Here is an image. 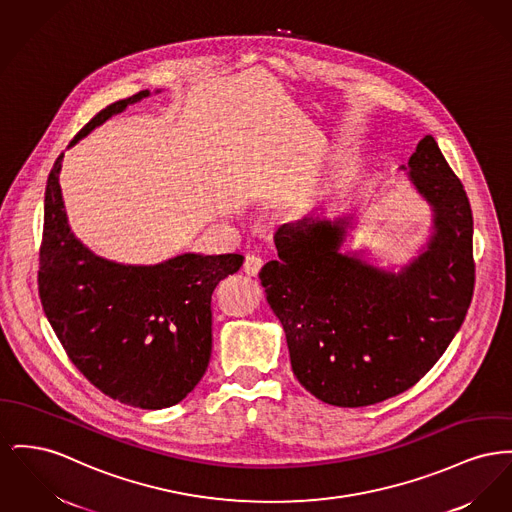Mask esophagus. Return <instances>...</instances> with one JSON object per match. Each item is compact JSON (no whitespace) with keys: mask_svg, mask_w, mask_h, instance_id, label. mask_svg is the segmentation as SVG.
Returning <instances> with one entry per match:
<instances>
[{"mask_svg":"<svg viewBox=\"0 0 512 512\" xmlns=\"http://www.w3.org/2000/svg\"><path fill=\"white\" fill-rule=\"evenodd\" d=\"M263 267V259L257 255H247L245 263H243V271L247 272L249 276H257Z\"/></svg>","mask_w":512,"mask_h":512,"instance_id":"1","label":"esophagus"}]
</instances>
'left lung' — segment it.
I'll return each instance as SVG.
<instances>
[{"instance_id":"8db88e82","label":"left lung","mask_w":512,"mask_h":512,"mask_svg":"<svg viewBox=\"0 0 512 512\" xmlns=\"http://www.w3.org/2000/svg\"><path fill=\"white\" fill-rule=\"evenodd\" d=\"M406 172L431 209V234L398 271L344 249L358 214L305 216L274 236L261 284L305 391L360 408L414 387L460 331L474 294V220L466 191L425 135Z\"/></svg>"}]
</instances>
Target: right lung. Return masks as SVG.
Segmentation results:
<instances>
[{"label":"right lung","instance_id":"1","mask_svg":"<svg viewBox=\"0 0 512 512\" xmlns=\"http://www.w3.org/2000/svg\"><path fill=\"white\" fill-rule=\"evenodd\" d=\"M151 96L141 91L100 110L69 143ZM58 156L46 183L38 292L69 360L96 389L123 404L160 410L205 375L212 350L211 296L240 271L238 253H181L156 265L104 259L79 240L63 205Z\"/></svg>","mask_w":512,"mask_h":512}]
</instances>
